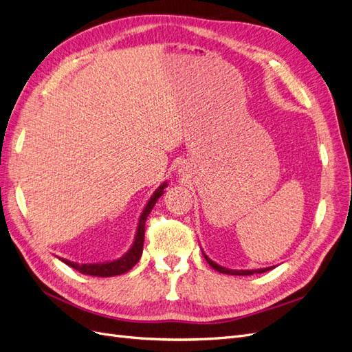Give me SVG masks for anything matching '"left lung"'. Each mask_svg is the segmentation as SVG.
I'll use <instances>...</instances> for the list:
<instances>
[{"mask_svg": "<svg viewBox=\"0 0 352 352\" xmlns=\"http://www.w3.org/2000/svg\"><path fill=\"white\" fill-rule=\"evenodd\" d=\"M204 258L207 260V263L211 265L212 269L223 273V274H233V276H250V274H254V273H264V272H269L272 270L273 267H265V269H257V270H230V269H226V267H221L220 264L214 263L211 258H208L207 255L204 254Z\"/></svg>", "mask_w": 352, "mask_h": 352, "instance_id": "obj_1", "label": "left lung"}]
</instances>
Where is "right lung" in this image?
I'll return each instance as SVG.
<instances>
[{
    "label": "right lung",
    "mask_w": 352,
    "mask_h": 352,
    "mask_svg": "<svg viewBox=\"0 0 352 352\" xmlns=\"http://www.w3.org/2000/svg\"><path fill=\"white\" fill-rule=\"evenodd\" d=\"M166 186H167V182L160 185L158 189H155V192L153 194V197L150 198V201L146 202L144 211L141 212L140 221H138L136 235H135L132 247L124 255H122L120 258L113 260V261H105V263H92V264H79V263L69 261V260H65V258H60V260L63 263H66L67 265H70V267L76 269L82 274L97 276V278H110V276H117V274H123L126 272H129L141 258L142 248H144L146 217L151 212V210L155 206V202L158 201V198L164 194Z\"/></svg>",
    "instance_id": "1"
}]
</instances>
